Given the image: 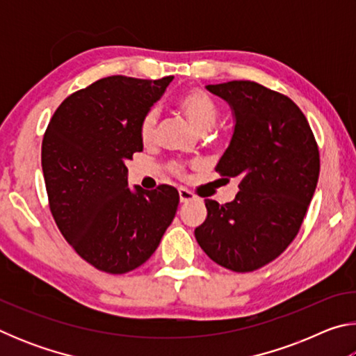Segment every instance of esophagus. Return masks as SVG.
<instances>
[{
	"mask_svg": "<svg viewBox=\"0 0 356 356\" xmlns=\"http://www.w3.org/2000/svg\"><path fill=\"white\" fill-rule=\"evenodd\" d=\"M179 197H180V202H188V201L196 200V196L186 188H179Z\"/></svg>",
	"mask_w": 356,
	"mask_h": 356,
	"instance_id": "34e87169",
	"label": "esophagus"
}]
</instances>
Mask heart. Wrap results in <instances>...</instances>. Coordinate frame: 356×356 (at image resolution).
I'll use <instances>...</instances> for the list:
<instances>
[{"label": "heart", "mask_w": 356, "mask_h": 356, "mask_svg": "<svg viewBox=\"0 0 356 356\" xmlns=\"http://www.w3.org/2000/svg\"><path fill=\"white\" fill-rule=\"evenodd\" d=\"M180 111L188 119V122L195 127L200 134H206L213 127L216 119H218V106L215 102L209 97L206 92L191 91L185 94L179 102ZM156 124H159V110L150 108L144 114L140 122V140L143 144H152L156 134ZM170 171L174 176H184V165L182 163H171Z\"/></svg>", "instance_id": "b5f03b06"}]
</instances>
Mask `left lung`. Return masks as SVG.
Instances as JSON below:
<instances>
[{
  "instance_id": "8db88e82",
  "label": "left lung",
  "mask_w": 356,
  "mask_h": 356,
  "mask_svg": "<svg viewBox=\"0 0 356 356\" xmlns=\"http://www.w3.org/2000/svg\"><path fill=\"white\" fill-rule=\"evenodd\" d=\"M236 119L215 170L237 177L234 201L206 200L207 218L195 229L204 252L237 273L275 261L300 231L314 196L321 159L308 120L293 102L254 81L209 84Z\"/></svg>"
}]
</instances>
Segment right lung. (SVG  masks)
Returning <instances> with one entry per match:
<instances>
[{"instance_id":"1","label":"right lung","mask_w":356,"mask_h":356,"mask_svg":"<svg viewBox=\"0 0 356 356\" xmlns=\"http://www.w3.org/2000/svg\"><path fill=\"white\" fill-rule=\"evenodd\" d=\"M174 76H106L69 95L42 141L48 202L69 245L100 272L122 275L154 254L179 206L174 186L129 188L140 122Z\"/></svg>"}]
</instances>
